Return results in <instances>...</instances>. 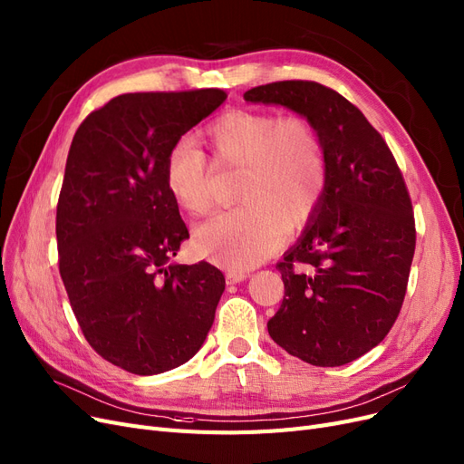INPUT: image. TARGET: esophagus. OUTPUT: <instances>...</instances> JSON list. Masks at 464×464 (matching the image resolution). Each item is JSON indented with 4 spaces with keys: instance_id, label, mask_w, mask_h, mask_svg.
<instances>
[{
    "instance_id": "34e87169",
    "label": "esophagus",
    "mask_w": 464,
    "mask_h": 464,
    "mask_svg": "<svg viewBox=\"0 0 464 464\" xmlns=\"http://www.w3.org/2000/svg\"><path fill=\"white\" fill-rule=\"evenodd\" d=\"M246 277H250L248 271H229V273H227V283L235 285V283L245 281Z\"/></svg>"
}]
</instances>
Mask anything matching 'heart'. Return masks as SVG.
<instances>
[{
	"label": "heart",
	"mask_w": 464,
	"mask_h": 464,
	"mask_svg": "<svg viewBox=\"0 0 464 464\" xmlns=\"http://www.w3.org/2000/svg\"><path fill=\"white\" fill-rule=\"evenodd\" d=\"M204 141L216 168H243L237 183L243 204L200 223L195 245L219 266L256 267L283 245L288 227H304L319 210L329 185L327 150L307 118L250 109L218 116ZM164 183L187 214L212 208L214 168L191 140L169 149Z\"/></svg>",
	"instance_id": "b5f03b06"
}]
</instances>
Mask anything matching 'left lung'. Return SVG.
<instances>
[{
    "label": "left lung",
    "instance_id": "obj_1",
    "mask_svg": "<svg viewBox=\"0 0 464 464\" xmlns=\"http://www.w3.org/2000/svg\"><path fill=\"white\" fill-rule=\"evenodd\" d=\"M245 101L310 120L329 160L319 210L277 264L285 296L269 336L305 363L346 365L381 344L405 298L417 233L403 176L382 135L331 88L273 82Z\"/></svg>",
    "mask_w": 464,
    "mask_h": 464
}]
</instances>
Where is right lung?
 <instances>
[{"label":"right lung","instance_id":"add662e5","mask_svg":"<svg viewBox=\"0 0 464 464\" xmlns=\"http://www.w3.org/2000/svg\"><path fill=\"white\" fill-rule=\"evenodd\" d=\"M223 90L124 93L74 133L57 204L59 271L90 346L133 374H159L204 344L223 273L174 264L188 238L164 183L169 149Z\"/></svg>","mask_w":464,"mask_h":464}]
</instances>
